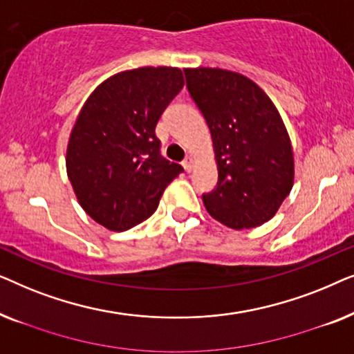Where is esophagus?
<instances>
[{
    "instance_id": "esophagus-1",
    "label": "esophagus",
    "mask_w": 354,
    "mask_h": 354,
    "mask_svg": "<svg viewBox=\"0 0 354 354\" xmlns=\"http://www.w3.org/2000/svg\"><path fill=\"white\" fill-rule=\"evenodd\" d=\"M182 164H183V167H185L187 172H192L193 167H195V159H193L192 156H187L185 161H183Z\"/></svg>"
}]
</instances>
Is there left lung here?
Segmentation results:
<instances>
[{"label":"left lung","mask_w":354,"mask_h":354,"mask_svg":"<svg viewBox=\"0 0 354 354\" xmlns=\"http://www.w3.org/2000/svg\"><path fill=\"white\" fill-rule=\"evenodd\" d=\"M190 91L209 127L217 185L203 203L230 229L263 225L293 187V149L282 118L253 80L239 72L183 69Z\"/></svg>","instance_id":"8db88e82"}]
</instances>
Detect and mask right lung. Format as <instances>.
I'll list each match as a JSON object with an SVG mask.
<instances>
[{
  "label": "right lung",
  "mask_w": 354,
  "mask_h": 354,
  "mask_svg": "<svg viewBox=\"0 0 354 354\" xmlns=\"http://www.w3.org/2000/svg\"><path fill=\"white\" fill-rule=\"evenodd\" d=\"M183 86L177 67L119 72L95 88L67 145L66 167L80 206L106 229L124 232L156 211L183 172L161 154L156 124Z\"/></svg>",
  "instance_id": "add662e5"
}]
</instances>
